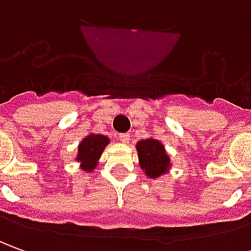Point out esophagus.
<instances>
[{
  "instance_id": "obj_1",
  "label": "esophagus",
  "mask_w": 251,
  "mask_h": 251,
  "mask_svg": "<svg viewBox=\"0 0 251 251\" xmlns=\"http://www.w3.org/2000/svg\"><path fill=\"white\" fill-rule=\"evenodd\" d=\"M119 139H120L123 143H129L131 136H129V134H120V135H119Z\"/></svg>"
}]
</instances>
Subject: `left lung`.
<instances>
[{"label": "left lung", "instance_id": "1", "mask_svg": "<svg viewBox=\"0 0 251 251\" xmlns=\"http://www.w3.org/2000/svg\"><path fill=\"white\" fill-rule=\"evenodd\" d=\"M135 148L138 151L139 167L148 177L158 179L168 174L172 164L162 142L154 138H148L136 142Z\"/></svg>", "mask_w": 251, "mask_h": 251}]
</instances>
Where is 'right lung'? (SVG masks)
I'll use <instances>...</instances> for the list:
<instances>
[{
	"mask_svg": "<svg viewBox=\"0 0 251 251\" xmlns=\"http://www.w3.org/2000/svg\"><path fill=\"white\" fill-rule=\"evenodd\" d=\"M109 142L110 141L108 136L93 132L83 138L77 146V153L75 157V161L80 164L82 171L91 174L98 167L100 158Z\"/></svg>",
	"mask_w": 251,
	"mask_h": 251,
	"instance_id": "right-lung-1",
	"label": "right lung"
}]
</instances>
